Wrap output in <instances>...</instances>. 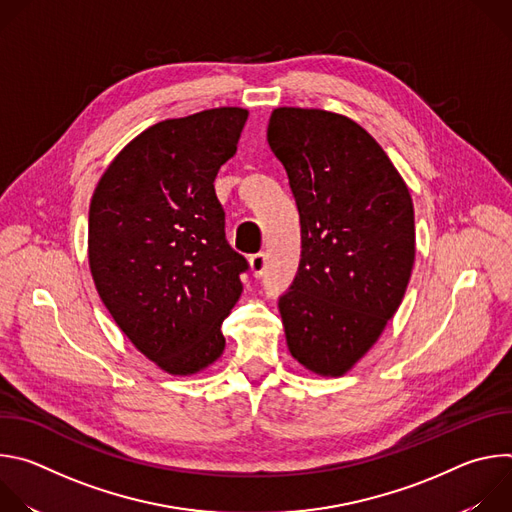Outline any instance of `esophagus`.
<instances>
[{
    "mask_svg": "<svg viewBox=\"0 0 512 512\" xmlns=\"http://www.w3.org/2000/svg\"><path fill=\"white\" fill-rule=\"evenodd\" d=\"M249 263H251L253 275H255V277H261V275L265 273V269H267V255H265L263 251H259V253H255V255L249 257Z\"/></svg>",
    "mask_w": 512,
    "mask_h": 512,
    "instance_id": "34e87169",
    "label": "esophagus"
}]
</instances>
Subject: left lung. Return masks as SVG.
<instances>
[{
	"mask_svg": "<svg viewBox=\"0 0 512 512\" xmlns=\"http://www.w3.org/2000/svg\"><path fill=\"white\" fill-rule=\"evenodd\" d=\"M267 141L302 227L298 273L279 296L291 356L338 377L397 312L415 259L409 190L381 145L348 117L281 107Z\"/></svg>",
	"mask_w": 512,
	"mask_h": 512,
	"instance_id": "left-lung-1",
	"label": "left lung"
}]
</instances>
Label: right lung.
Returning a JSON list of instances; mask_svg holds the SVG:
<instances>
[{
	"label": "right lung",
	"instance_id": "right-lung-1",
	"mask_svg": "<svg viewBox=\"0 0 512 512\" xmlns=\"http://www.w3.org/2000/svg\"><path fill=\"white\" fill-rule=\"evenodd\" d=\"M249 113L208 109L156 123L103 174L89 210V265L123 334L158 367L192 375L225 350L247 259L225 237L214 178Z\"/></svg>",
	"mask_w": 512,
	"mask_h": 512
}]
</instances>
